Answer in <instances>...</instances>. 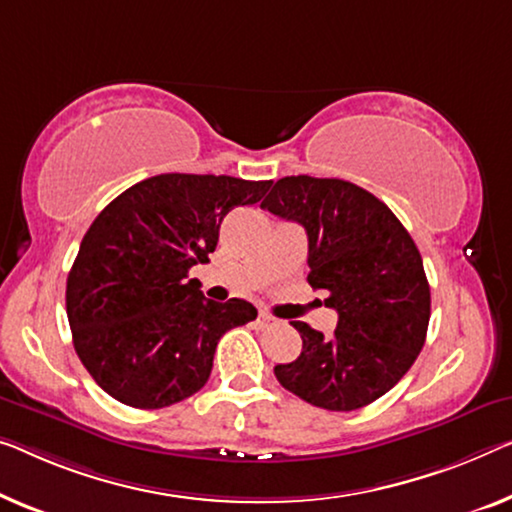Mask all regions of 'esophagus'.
<instances>
[{"mask_svg":"<svg viewBox=\"0 0 512 512\" xmlns=\"http://www.w3.org/2000/svg\"><path fill=\"white\" fill-rule=\"evenodd\" d=\"M255 324L259 326V329H269V326L276 324V319H273L269 312H259L257 319H255Z\"/></svg>","mask_w":512,"mask_h":512,"instance_id":"obj_1","label":"esophagus"}]
</instances>
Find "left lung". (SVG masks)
Instances as JSON below:
<instances>
[{
	"label": "left lung",
	"instance_id": "obj_1",
	"mask_svg": "<svg viewBox=\"0 0 512 512\" xmlns=\"http://www.w3.org/2000/svg\"><path fill=\"white\" fill-rule=\"evenodd\" d=\"M308 234V282L338 312L331 338L294 322L301 356L273 368L282 388L329 411L379 400L421 354L430 285L414 239L375 195L308 174L276 181L262 202Z\"/></svg>",
	"mask_w": 512,
	"mask_h": 512
}]
</instances>
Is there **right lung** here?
<instances>
[{
	"label": "right lung",
	"mask_w": 512,
	"mask_h": 512,
	"mask_svg": "<svg viewBox=\"0 0 512 512\" xmlns=\"http://www.w3.org/2000/svg\"><path fill=\"white\" fill-rule=\"evenodd\" d=\"M271 181L158 174L98 213L66 280L73 347L98 386L135 409L200 391L218 340L253 322V303L204 299L195 264L209 262L223 218L257 204Z\"/></svg>",
	"instance_id": "obj_1"
}]
</instances>
